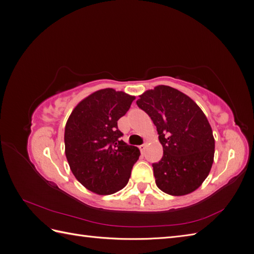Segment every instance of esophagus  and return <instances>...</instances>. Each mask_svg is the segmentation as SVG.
Returning a JSON list of instances; mask_svg holds the SVG:
<instances>
[{"label": "esophagus", "instance_id": "1", "mask_svg": "<svg viewBox=\"0 0 254 254\" xmlns=\"http://www.w3.org/2000/svg\"><path fill=\"white\" fill-rule=\"evenodd\" d=\"M139 148H140L141 152L143 153V152L145 151V149H146V144H142V145H140V146H139Z\"/></svg>", "mask_w": 254, "mask_h": 254}]
</instances>
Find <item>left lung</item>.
<instances>
[{"label": "left lung", "mask_w": 254, "mask_h": 254, "mask_svg": "<svg viewBox=\"0 0 254 254\" xmlns=\"http://www.w3.org/2000/svg\"><path fill=\"white\" fill-rule=\"evenodd\" d=\"M136 101L157 127L163 157L153 163L157 187L173 196L197 190L209 175L215 140L209 121L193 99L168 86L145 91Z\"/></svg>", "instance_id": "obj_1"}]
</instances>
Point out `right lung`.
<instances>
[{
	"mask_svg": "<svg viewBox=\"0 0 254 254\" xmlns=\"http://www.w3.org/2000/svg\"><path fill=\"white\" fill-rule=\"evenodd\" d=\"M135 96L107 88L90 94L73 109L64 129L65 157L75 178L97 195L126 187L140 157L135 146L120 140L118 121Z\"/></svg>",
	"mask_w": 254,
	"mask_h": 254,
	"instance_id": "obj_1",
	"label": "right lung"
}]
</instances>
